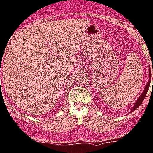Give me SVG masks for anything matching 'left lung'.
<instances>
[{
	"label": "left lung",
	"instance_id": "1",
	"mask_svg": "<svg viewBox=\"0 0 153 153\" xmlns=\"http://www.w3.org/2000/svg\"><path fill=\"white\" fill-rule=\"evenodd\" d=\"M152 72H153V65H152ZM149 80H148L146 87H145V88H144V91H142V93L141 94V95L138 97V98H137V100H136L135 103L134 104L133 107H132V109H131V111L129 113H132V112H134V111L135 110V109H137V108H138L140 105H141V104H142V102H143V100L145 99V98H146V94H147L148 91H149V88L150 82H151V70H150L149 66ZM152 88H153V81H152Z\"/></svg>",
	"mask_w": 153,
	"mask_h": 153
}]
</instances>
